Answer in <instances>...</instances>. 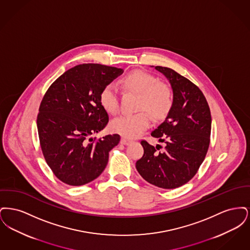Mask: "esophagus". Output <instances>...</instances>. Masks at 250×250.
I'll use <instances>...</instances> for the list:
<instances>
[{"label":"esophagus","mask_w":250,"mask_h":250,"mask_svg":"<svg viewBox=\"0 0 250 250\" xmlns=\"http://www.w3.org/2000/svg\"><path fill=\"white\" fill-rule=\"evenodd\" d=\"M120 143H122V144H124V145H128L129 143H132V141L128 140V139H125V138H122Z\"/></svg>","instance_id":"obj_1"}]
</instances>
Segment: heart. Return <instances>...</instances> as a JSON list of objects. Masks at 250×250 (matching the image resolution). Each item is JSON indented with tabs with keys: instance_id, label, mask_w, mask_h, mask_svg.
<instances>
[{
	"instance_id": "heart-1",
	"label": "heart",
	"mask_w": 250,
	"mask_h": 250,
	"mask_svg": "<svg viewBox=\"0 0 250 250\" xmlns=\"http://www.w3.org/2000/svg\"><path fill=\"white\" fill-rule=\"evenodd\" d=\"M121 85L125 91L138 95L136 109L141 111L114 118L110 123L111 131L126 138H135L150 126L148 113L153 119L158 121L166 118L170 112L174 102L173 93L152 74L135 70L121 80ZM99 101L107 113L115 114L118 111L119 98L114 85L107 84L102 89Z\"/></svg>"
}]
</instances>
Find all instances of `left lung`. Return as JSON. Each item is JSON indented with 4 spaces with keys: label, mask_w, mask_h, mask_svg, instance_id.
Wrapping results in <instances>:
<instances>
[{
    "label": "left lung",
    "mask_w": 250,
    "mask_h": 250,
    "mask_svg": "<svg viewBox=\"0 0 250 250\" xmlns=\"http://www.w3.org/2000/svg\"><path fill=\"white\" fill-rule=\"evenodd\" d=\"M171 85L174 102L166 120L151 133L162 146L142 141L143 157L136 167L144 180L155 187L172 189L195 176L207 154L212 117L200 88L168 67L155 66Z\"/></svg>",
    "instance_id": "left-lung-1"
}]
</instances>
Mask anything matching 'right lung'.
I'll return each mask as SVG.
<instances>
[{
  "label": "right lung",
  "instance_id": "obj_1",
  "mask_svg": "<svg viewBox=\"0 0 250 250\" xmlns=\"http://www.w3.org/2000/svg\"><path fill=\"white\" fill-rule=\"evenodd\" d=\"M123 72L99 63L79 64L60 76L44 95L36 121L39 142L47 164L62 183L88 184L107 166L119 135L91 136L108 123L100 93Z\"/></svg>",
  "mask_w": 250,
  "mask_h": 250
}]
</instances>
